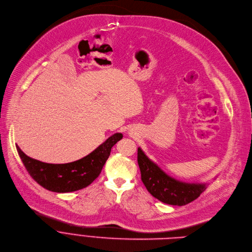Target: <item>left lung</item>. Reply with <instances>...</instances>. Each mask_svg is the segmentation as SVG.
Returning <instances> with one entry per match:
<instances>
[{"label": "left lung", "mask_w": 252, "mask_h": 252, "mask_svg": "<svg viewBox=\"0 0 252 252\" xmlns=\"http://www.w3.org/2000/svg\"><path fill=\"white\" fill-rule=\"evenodd\" d=\"M138 164L147 190L169 205H186L197 199L208 186V182L190 183L175 179L153 162L141 148L138 149Z\"/></svg>", "instance_id": "1"}]
</instances>
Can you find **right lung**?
<instances>
[{"mask_svg": "<svg viewBox=\"0 0 252 252\" xmlns=\"http://www.w3.org/2000/svg\"><path fill=\"white\" fill-rule=\"evenodd\" d=\"M122 139V132L113 133L86 157L67 164L43 163L28 157L18 146L16 148L28 173L39 185L52 192L67 193L90 185L99 176L111 148Z\"/></svg>", "mask_w": 252, "mask_h": 252, "instance_id": "obj_1", "label": "right lung"}]
</instances>
